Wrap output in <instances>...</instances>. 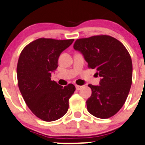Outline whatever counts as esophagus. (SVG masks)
<instances>
[{"label": "esophagus", "instance_id": "esophagus-1", "mask_svg": "<svg viewBox=\"0 0 145 145\" xmlns=\"http://www.w3.org/2000/svg\"><path fill=\"white\" fill-rule=\"evenodd\" d=\"M75 87H76V90H80V89L82 88V86H80V85H76Z\"/></svg>", "mask_w": 145, "mask_h": 145}]
</instances>
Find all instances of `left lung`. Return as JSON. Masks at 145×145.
<instances>
[{"mask_svg":"<svg viewBox=\"0 0 145 145\" xmlns=\"http://www.w3.org/2000/svg\"><path fill=\"white\" fill-rule=\"evenodd\" d=\"M83 54L89 69L101 76L99 85H89L91 95L87 101L88 112L95 117L106 119L122 108L133 81V63L125 46L107 35L78 39L73 46Z\"/></svg>","mask_w":145,"mask_h":145,"instance_id":"left-lung-1","label":"left lung"}]
</instances>
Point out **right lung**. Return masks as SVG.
Wrapping results in <instances>:
<instances>
[{"instance_id":"obj_1","label":"right lung","mask_w":145,"mask_h":145,"mask_svg":"<svg viewBox=\"0 0 145 145\" xmlns=\"http://www.w3.org/2000/svg\"><path fill=\"white\" fill-rule=\"evenodd\" d=\"M73 41L37 39L23 48L18 60V86L23 99L32 113L46 122L56 120L67 113L76 89L72 84L63 87L50 78L60 54Z\"/></svg>"}]
</instances>
